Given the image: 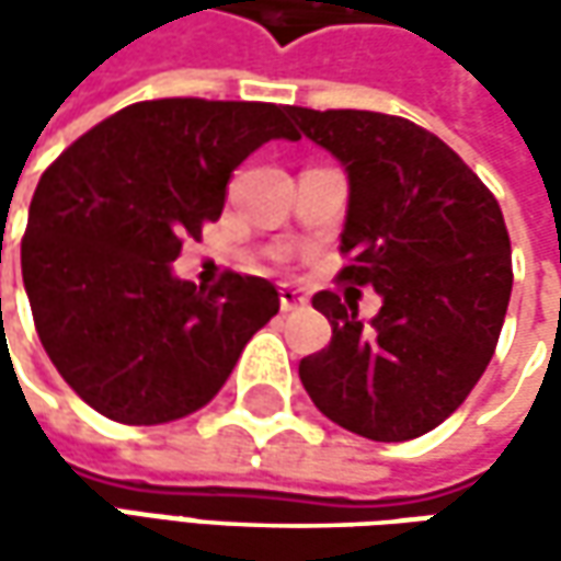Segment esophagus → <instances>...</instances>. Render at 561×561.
<instances>
[{
  "mask_svg": "<svg viewBox=\"0 0 561 561\" xmlns=\"http://www.w3.org/2000/svg\"><path fill=\"white\" fill-rule=\"evenodd\" d=\"M309 306V296L306 293H299L296 287H280V309L284 312H296V309H306Z\"/></svg>",
  "mask_w": 561,
  "mask_h": 561,
  "instance_id": "34e87169",
  "label": "esophagus"
}]
</instances>
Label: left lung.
<instances>
[{
	"instance_id": "left-lung-1",
	"label": "left lung",
	"mask_w": 561,
	"mask_h": 561,
	"mask_svg": "<svg viewBox=\"0 0 561 561\" xmlns=\"http://www.w3.org/2000/svg\"><path fill=\"white\" fill-rule=\"evenodd\" d=\"M296 127L346 168L340 280L375 287L380 312L318 293L331 346L299 362L328 419L377 443L434 431L481 380L503 331L512 247L500 203L431 130L356 108H290Z\"/></svg>"
}]
</instances>
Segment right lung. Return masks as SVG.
I'll return each mask as SVG.
<instances>
[{"mask_svg": "<svg viewBox=\"0 0 561 561\" xmlns=\"http://www.w3.org/2000/svg\"><path fill=\"white\" fill-rule=\"evenodd\" d=\"M287 105L152 99L71 142L33 193L21 274L58 375L99 415L164 424L203 409L280 309L265 277L205 293L174 274L184 237L221 215L233 168L299 140Z\"/></svg>", "mask_w": 561, "mask_h": 561, "instance_id": "obj_1", "label": "right lung"}]
</instances>
